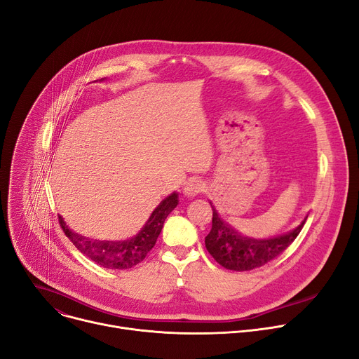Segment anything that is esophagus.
I'll list each match as a JSON object with an SVG mask.
<instances>
[{
  "label": "esophagus",
  "mask_w": 359,
  "mask_h": 359,
  "mask_svg": "<svg viewBox=\"0 0 359 359\" xmlns=\"http://www.w3.org/2000/svg\"><path fill=\"white\" fill-rule=\"evenodd\" d=\"M207 189V184L205 181L200 180V178H192L189 180L185 187H184V196L188 197V198H192V197H197L200 194H203V192Z\"/></svg>",
  "instance_id": "1"
}]
</instances>
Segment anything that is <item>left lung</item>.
<instances>
[{
	"label": "left lung",
	"mask_w": 359,
	"mask_h": 359,
	"mask_svg": "<svg viewBox=\"0 0 359 359\" xmlns=\"http://www.w3.org/2000/svg\"><path fill=\"white\" fill-rule=\"evenodd\" d=\"M211 208L212 227L205 237V247L218 264L234 271L253 270L256 267L264 266L266 263L282 255L299 236L306 222L305 218L294 230L287 234L269 240H255L240 236L219 218L212 205Z\"/></svg>",
	"instance_id": "left-lung-1"
}]
</instances>
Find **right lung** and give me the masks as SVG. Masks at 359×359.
<instances>
[{
    "label": "right lung",
    "instance_id": "obj_1",
    "mask_svg": "<svg viewBox=\"0 0 359 359\" xmlns=\"http://www.w3.org/2000/svg\"><path fill=\"white\" fill-rule=\"evenodd\" d=\"M177 204L178 196L174 192V194L165 198L155 208L144 229L133 238L125 241L89 240L67 229L60 215L59 223L67 238L76 245V249L80 250L86 257H89L92 262L104 269L123 270L136 266L147 257V255L152 250V247L156 243V238L163 227L165 218L177 207Z\"/></svg>",
    "mask_w": 359,
    "mask_h": 359
}]
</instances>
